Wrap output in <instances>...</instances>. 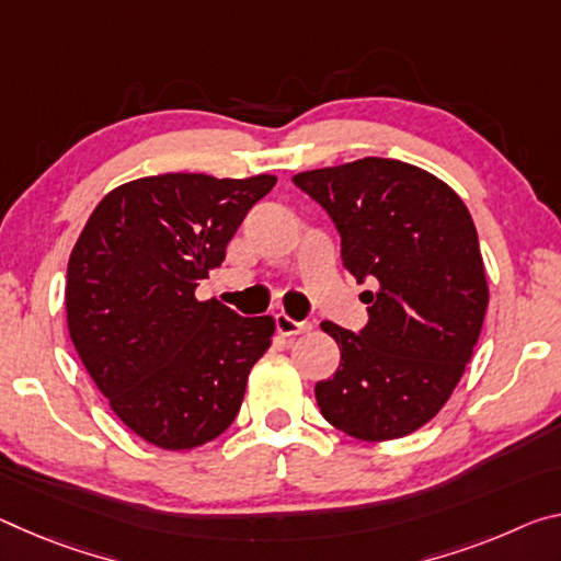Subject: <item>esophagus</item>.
Masks as SVG:
<instances>
[{
    "label": "esophagus",
    "instance_id": "obj_1",
    "mask_svg": "<svg viewBox=\"0 0 561 561\" xmlns=\"http://www.w3.org/2000/svg\"><path fill=\"white\" fill-rule=\"evenodd\" d=\"M274 322H277V332L282 336H295V334L312 332V322H297V319H291L289 314H284V312L274 317Z\"/></svg>",
    "mask_w": 561,
    "mask_h": 561
}]
</instances>
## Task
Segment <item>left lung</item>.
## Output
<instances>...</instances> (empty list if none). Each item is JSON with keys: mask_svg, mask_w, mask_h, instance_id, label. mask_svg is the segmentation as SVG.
Returning <instances> with one entry per match:
<instances>
[{"mask_svg": "<svg viewBox=\"0 0 561 561\" xmlns=\"http://www.w3.org/2000/svg\"><path fill=\"white\" fill-rule=\"evenodd\" d=\"M340 229L342 262L369 282L359 334L334 322L332 379L317 381L324 420L362 442L407 437L455 392L484 324L489 287L472 215L459 194L399 159L295 174Z\"/></svg>", "mask_w": 561, "mask_h": 561, "instance_id": "8db88e82", "label": "left lung"}]
</instances>
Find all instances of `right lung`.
Instances as JSON below:
<instances>
[{
    "label": "right lung",
    "mask_w": 561,
    "mask_h": 561,
    "mask_svg": "<svg viewBox=\"0 0 561 561\" xmlns=\"http://www.w3.org/2000/svg\"><path fill=\"white\" fill-rule=\"evenodd\" d=\"M277 176H141L96 204L67 266V327L112 412L159 449L217 439L270 350L272 317L194 289Z\"/></svg>",
    "instance_id": "right-lung-1"
}]
</instances>
